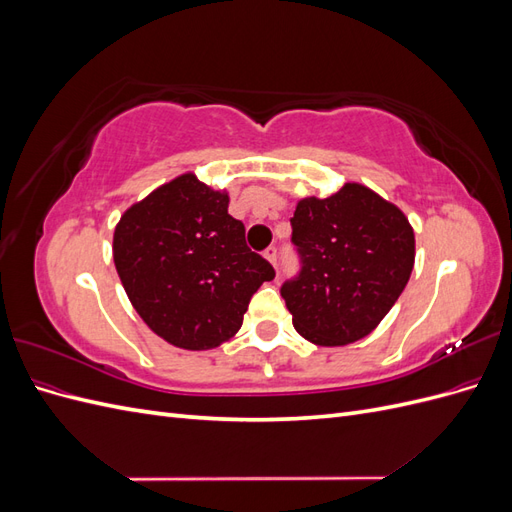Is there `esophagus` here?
I'll list each match as a JSON object with an SVG mask.
<instances>
[{"label": "esophagus", "instance_id": "34e87169", "mask_svg": "<svg viewBox=\"0 0 512 512\" xmlns=\"http://www.w3.org/2000/svg\"><path fill=\"white\" fill-rule=\"evenodd\" d=\"M265 258L271 262V265L275 267L277 265V247L275 245H271V247H267L265 250Z\"/></svg>", "mask_w": 512, "mask_h": 512}]
</instances>
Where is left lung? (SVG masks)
I'll list each match as a JSON object with an SVG mask.
<instances>
[{
    "label": "left lung",
    "mask_w": 512,
    "mask_h": 512,
    "mask_svg": "<svg viewBox=\"0 0 512 512\" xmlns=\"http://www.w3.org/2000/svg\"><path fill=\"white\" fill-rule=\"evenodd\" d=\"M299 273L280 288L292 324L316 346L352 344L374 331L414 267V230L361 183L299 200L290 218Z\"/></svg>",
    "instance_id": "left-lung-1"
}]
</instances>
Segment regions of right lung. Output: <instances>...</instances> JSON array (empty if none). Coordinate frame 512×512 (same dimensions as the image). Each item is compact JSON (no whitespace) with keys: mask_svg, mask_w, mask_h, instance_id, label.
Returning <instances> with one entry per match:
<instances>
[{"mask_svg":"<svg viewBox=\"0 0 512 512\" xmlns=\"http://www.w3.org/2000/svg\"><path fill=\"white\" fill-rule=\"evenodd\" d=\"M113 258L134 309L168 344L209 350L235 335L271 262L245 243L228 194L188 173L132 205L115 228Z\"/></svg>","mask_w":512,"mask_h":512,"instance_id":"obj_1","label":"right lung"}]
</instances>
